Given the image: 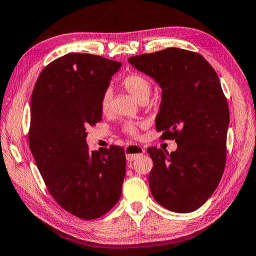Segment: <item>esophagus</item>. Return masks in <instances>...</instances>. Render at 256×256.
I'll return each instance as SVG.
<instances>
[{"mask_svg":"<svg viewBox=\"0 0 256 256\" xmlns=\"http://www.w3.org/2000/svg\"><path fill=\"white\" fill-rule=\"evenodd\" d=\"M125 154H126V160L128 162H132L139 158L141 155H144V149L138 144H130L125 148Z\"/></svg>","mask_w":256,"mask_h":256,"instance_id":"1","label":"esophagus"}]
</instances>
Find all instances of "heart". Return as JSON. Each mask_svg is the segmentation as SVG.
<instances>
[{"mask_svg": "<svg viewBox=\"0 0 256 256\" xmlns=\"http://www.w3.org/2000/svg\"><path fill=\"white\" fill-rule=\"evenodd\" d=\"M123 88L126 90L133 98H136L138 101L148 99L150 93H152V83L147 77L133 72V74L128 75L122 82ZM112 104V91L106 90L101 96L100 107L102 112H108L110 110ZM123 131L132 136H136L139 132V124L133 123V122H128L123 125Z\"/></svg>", "mask_w": 256, "mask_h": 256, "instance_id": "1", "label": "heart"}]
</instances>
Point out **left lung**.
Returning <instances> with one entry per match:
<instances>
[{
	"mask_svg": "<svg viewBox=\"0 0 256 256\" xmlns=\"http://www.w3.org/2000/svg\"><path fill=\"white\" fill-rule=\"evenodd\" d=\"M128 62L160 84L156 130L178 144L171 154L147 149L154 162L152 196L172 212H194L212 196L226 166L229 107L218 74L200 54L178 48L131 56Z\"/></svg>",
	"mask_w": 256,
	"mask_h": 256,
	"instance_id": "left-lung-1",
	"label": "left lung"
}]
</instances>
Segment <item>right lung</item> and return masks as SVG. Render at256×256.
Returning a JSON list of instances; mask_svg holds the SVG:
<instances>
[{
  "instance_id": "obj_1",
  "label": "right lung",
  "mask_w": 256,
  "mask_h": 256,
  "mask_svg": "<svg viewBox=\"0 0 256 256\" xmlns=\"http://www.w3.org/2000/svg\"><path fill=\"white\" fill-rule=\"evenodd\" d=\"M122 64L88 54H68L40 72L30 99V148L48 192L83 220L109 212L122 194L124 150L88 149L86 128L102 118L101 96Z\"/></svg>"
}]
</instances>
